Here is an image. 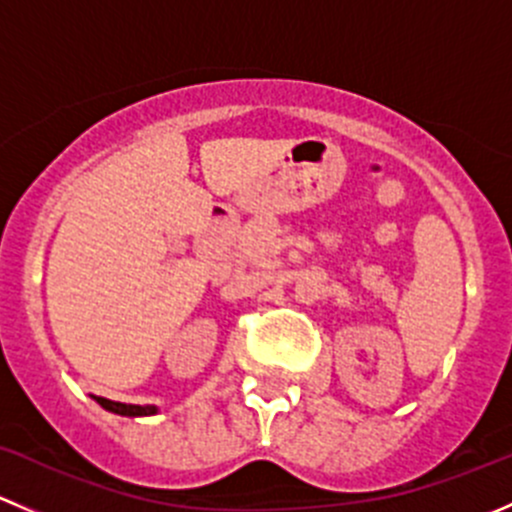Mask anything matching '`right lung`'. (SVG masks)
I'll return each mask as SVG.
<instances>
[{"label": "right lung", "instance_id": "obj_1", "mask_svg": "<svg viewBox=\"0 0 512 512\" xmlns=\"http://www.w3.org/2000/svg\"><path fill=\"white\" fill-rule=\"evenodd\" d=\"M93 399H96V402H98L103 409H108V412L120 414V416H152V414L160 412V409L152 407V404H147V407H140V404L110 402V399H105V397H93Z\"/></svg>", "mask_w": 512, "mask_h": 512}]
</instances>
